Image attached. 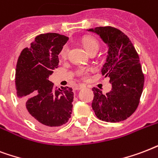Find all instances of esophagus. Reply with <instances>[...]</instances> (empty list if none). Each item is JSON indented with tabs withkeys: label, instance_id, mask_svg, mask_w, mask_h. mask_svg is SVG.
Segmentation results:
<instances>
[{
	"label": "esophagus",
	"instance_id": "34e87169",
	"mask_svg": "<svg viewBox=\"0 0 158 158\" xmlns=\"http://www.w3.org/2000/svg\"><path fill=\"white\" fill-rule=\"evenodd\" d=\"M85 87V85H81V84H80V85H75V87H74V89L77 90H81V89H84V88Z\"/></svg>",
	"mask_w": 158,
	"mask_h": 158
}]
</instances>
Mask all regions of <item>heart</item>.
<instances>
[{"mask_svg":"<svg viewBox=\"0 0 158 158\" xmlns=\"http://www.w3.org/2000/svg\"><path fill=\"white\" fill-rule=\"evenodd\" d=\"M82 45L89 53L93 52H97L99 50V48H100V44H99L98 40L92 36H86V37L84 38L82 40ZM68 48L67 46L62 48V51L60 52L61 57L62 58H66L68 57ZM88 72H89V70L86 68H81L77 71V75L81 78H85L88 74Z\"/></svg>","mask_w":158,"mask_h":158,"instance_id":"obj_1","label":"heart"}]
</instances>
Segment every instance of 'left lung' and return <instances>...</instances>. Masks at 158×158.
I'll return each mask as SVG.
<instances>
[{
    "label": "left lung",
    "mask_w": 158,
    "mask_h": 158,
    "mask_svg": "<svg viewBox=\"0 0 158 158\" xmlns=\"http://www.w3.org/2000/svg\"><path fill=\"white\" fill-rule=\"evenodd\" d=\"M89 31L100 35L108 44L101 73L112 84V89L106 95L98 88H92L93 110L97 118L106 122L125 120L138 108L143 89L144 75L139 54L129 37L119 29L104 26Z\"/></svg>",
    "instance_id": "1"
}]
</instances>
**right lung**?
Returning <instances> with one entry per match:
<instances>
[{
	"mask_svg": "<svg viewBox=\"0 0 158 158\" xmlns=\"http://www.w3.org/2000/svg\"><path fill=\"white\" fill-rule=\"evenodd\" d=\"M68 40L57 33L38 35L30 47L22 50L17 61V96L29 119L44 129L66 123L73 111V89L54 88L48 80L58 67V54Z\"/></svg>",
	"mask_w": 158,
	"mask_h": 158,
	"instance_id": "right-lung-1",
	"label": "right lung"
}]
</instances>
